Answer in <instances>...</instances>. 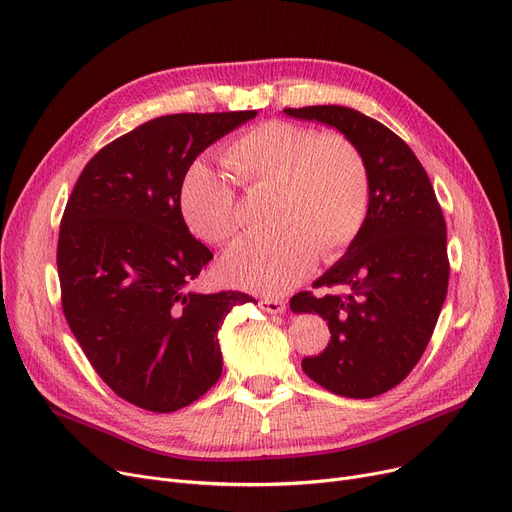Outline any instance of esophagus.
Returning a JSON list of instances; mask_svg holds the SVG:
<instances>
[{
  "mask_svg": "<svg viewBox=\"0 0 512 512\" xmlns=\"http://www.w3.org/2000/svg\"><path fill=\"white\" fill-rule=\"evenodd\" d=\"M259 307L267 313H272V315H282L284 309H286L284 303L278 301V299H263V301H259Z\"/></svg>",
  "mask_w": 512,
  "mask_h": 512,
  "instance_id": "esophagus-1",
  "label": "esophagus"
}]
</instances>
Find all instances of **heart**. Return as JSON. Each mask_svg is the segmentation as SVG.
Returning <instances> with one entry per match:
<instances>
[{"label":"heart","mask_w":512,"mask_h":512,"mask_svg":"<svg viewBox=\"0 0 512 512\" xmlns=\"http://www.w3.org/2000/svg\"><path fill=\"white\" fill-rule=\"evenodd\" d=\"M224 166L249 193L274 191L272 238H245L220 261L226 282L261 294L297 286L317 263L332 261L361 234L371 201L363 151L342 132H317L286 120L261 122L224 149ZM180 211L209 245L238 232L232 184L203 161L186 170Z\"/></svg>","instance_id":"b5f03b06"}]
</instances>
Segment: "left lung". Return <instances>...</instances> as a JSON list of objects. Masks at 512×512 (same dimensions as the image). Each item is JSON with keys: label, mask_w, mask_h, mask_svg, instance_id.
I'll list each match as a JSON object with an SVG mask.
<instances>
[{"label": "left lung", "mask_w": 512, "mask_h": 512, "mask_svg": "<svg viewBox=\"0 0 512 512\" xmlns=\"http://www.w3.org/2000/svg\"><path fill=\"white\" fill-rule=\"evenodd\" d=\"M284 114L340 130L367 159L365 226L313 284L338 292H299L290 309L321 315L332 334L324 353L303 359L309 378L338 396L373 398L407 378L434 334L450 276L444 215L419 159L382 122L342 105Z\"/></svg>", "instance_id": "left-lung-1"}]
</instances>
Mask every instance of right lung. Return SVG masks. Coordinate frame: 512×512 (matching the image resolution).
<instances>
[{
	"label": "right lung",
	"instance_id": "obj_1",
	"mask_svg": "<svg viewBox=\"0 0 512 512\" xmlns=\"http://www.w3.org/2000/svg\"><path fill=\"white\" fill-rule=\"evenodd\" d=\"M255 116L149 120L105 145L68 199L58 240L64 315L99 378L141 409L178 411L218 382V332L232 307L255 301L188 290L213 255L180 211L197 155Z\"/></svg>",
	"mask_w": 512,
	"mask_h": 512
}]
</instances>
